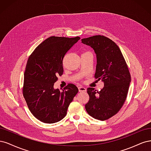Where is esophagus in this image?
Here are the masks:
<instances>
[{
  "instance_id": "esophagus-1",
  "label": "esophagus",
  "mask_w": 151,
  "mask_h": 151,
  "mask_svg": "<svg viewBox=\"0 0 151 151\" xmlns=\"http://www.w3.org/2000/svg\"><path fill=\"white\" fill-rule=\"evenodd\" d=\"M78 91H79V92H85L86 91V88H85V87L80 86V87H78Z\"/></svg>"
}]
</instances>
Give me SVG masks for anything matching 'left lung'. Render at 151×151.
<instances>
[{"label": "left lung", "instance_id": "obj_1", "mask_svg": "<svg viewBox=\"0 0 151 151\" xmlns=\"http://www.w3.org/2000/svg\"><path fill=\"white\" fill-rule=\"evenodd\" d=\"M96 55L95 78L101 80L104 87L100 91L87 88L90 99L85 109L90 116L100 120H107L118 113L127 98L131 76L120 48L104 36L82 39Z\"/></svg>", "mask_w": 151, "mask_h": 151}]
</instances>
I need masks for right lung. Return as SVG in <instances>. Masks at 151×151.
<instances>
[{
  "label": "right lung",
  "instance_id": "add662e5",
  "mask_svg": "<svg viewBox=\"0 0 151 151\" xmlns=\"http://www.w3.org/2000/svg\"><path fill=\"white\" fill-rule=\"evenodd\" d=\"M80 39L51 36L28 58L22 93L31 114L42 122L53 124L62 120L78 92L73 84H68L61 91L54 89V83L63 73V58Z\"/></svg>",
  "mask_w": 151,
  "mask_h": 151
}]
</instances>
